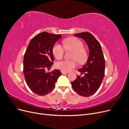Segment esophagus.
<instances>
[{
	"mask_svg": "<svg viewBox=\"0 0 129 129\" xmlns=\"http://www.w3.org/2000/svg\"><path fill=\"white\" fill-rule=\"evenodd\" d=\"M61 73H62V74H67L68 72H64V71H61Z\"/></svg>",
	"mask_w": 129,
	"mask_h": 129,
	"instance_id": "1",
	"label": "esophagus"
}]
</instances>
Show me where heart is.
<instances>
[{
	"instance_id": "b5f03b06",
	"label": "heart",
	"mask_w": 129,
	"mask_h": 129,
	"mask_svg": "<svg viewBox=\"0 0 129 129\" xmlns=\"http://www.w3.org/2000/svg\"><path fill=\"white\" fill-rule=\"evenodd\" d=\"M63 45L65 50L73 51L72 60H62L56 63L57 68L64 72H69L77 66V62L80 64L84 63L88 57L87 51L83 48L84 45L80 40L76 38H70L63 41ZM64 48L62 45L56 43L54 44L52 52L54 56L58 59H61L64 55Z\"/></svg>"
}]
</instances>
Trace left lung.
Instances as JSON below:
<instances>
[{"label": "left lung", "mask_w": 129, "mask_h": 129, "mask_svg": "<svg viewBox=\"0 0 129 129\" xmlns=\"http://www.w3.org/2000/svg\"><path fill=\"white\" fill-rule=\"evenodd\" d=\"M74 36L82 38L89 47V54L86 63L78 71L84 76H78L71 83L73 89L79 95L89 97L100 87L105 75V59L100 43L91 33H77Z\"/></svg>", "instance_id": "8db88e82"}]
</instances>
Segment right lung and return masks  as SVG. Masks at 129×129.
Instances as JSON below:
<instances>
[{
    "label": "right lung",
    "instance_id": "add662e5",
    "mask_svg": "<svg viewBox=\"0 0 129 129\" xmlns=\"http://www.w3.org/2000/svg\"><path fill=\"white\" fill-rule=\"evenodd\" d=\"M61 35L43 32L33 38L27 47L23 58V74L29 88L39 96H45L54 87L62 75L59 70L46 72L53 64V47Z\"/></svg>",
    "mask_w": 129,
    "mask_h": 129
}]
</instances>
